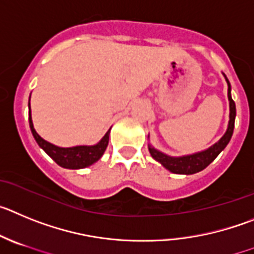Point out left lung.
Returning <instances> with one entry per match:
<instances>
[{
  "label": "left lung",
  "mask_w": 254,
  "mask_h": 254,
  "mask_svg": "<svg viewBox=\"0 0 254 254\" xmlns=\"http://www.w3.org/2000/svg\"><path fill=\"white\" fill-rule=\"evenodd\" d=\"M224 77H225V81L228 83V100H229L230 111L229 123H228V129L225 131V134L215 144H212L211 147H209L205 150L193 153V154L182 155V157H172V155L164 154V153L159 152L158 149H155L154 147H152L150 144H148V149H149L150 155H152L155 161L159 162L166 170L170 171V172L177 173V175H193V173H197L200 171L205 170L223 152L224 148L227 147L228 143L232 139L237 111H235V104L232 99V93H230V91H232L230 83L225 74H224ZM148 138H149V135H148Z\"/></svg>",
  "instance_id": "1"
}]
</instances>
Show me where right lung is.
I'll list each match as a JSON object with an SVG mask.
<instances>
[{"instance_id": "obj_1", "label": "right lung", "mask_w": 254, "mask_h": 254, "mask_svg": "<svg viewBox=\"0 0 254 254\" xmlns=\"http://www.w3.org/2000/svg\"><path fill=\"white\" fill-rule=\"evenodd\" d=\"M29 124H30L34 139L36 140L39 147L42 148L57 164H59L63 168H68V170H81V168H86V167L99 161L105 153V150H106L111 130L110 127L107 130L106 134L102 136L101 140L97 144H93V145H77V147L70 148L57 147L54 144L43 139L36 132V130L34 129L33 119H31L30 113V100H29Z\"/></svg>"}]
</instances>
